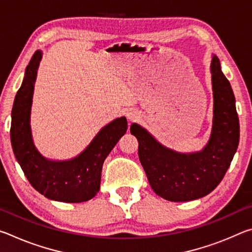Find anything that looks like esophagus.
<instances>
[{
	"mask_svg": "<svg viewBox=\"0 0 252 252\" xmlns=\"http://www.w3.org/2000/svg\"><path fill=\"white\" fill-rule=\"evenodd\" d=\"M126 119H127V121H130V122H133V121H135L136 119L139 118V113L136 112L135 110H129L126 112Z\"/></svg>",
	"mask_w": 252,
	"mask_h": 252,
	"instance_id": "1",
	"label": "esophagus"
}]
</instances>
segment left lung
Here are the masks:
<instances>
[{
  "mask_svg": "<svg viewBox=\"0 0 252 252\" xmlns=\"http://www.w3.org/2000/svg\"><path fill=\"white\" fill-rule=\"evenodd\" d=\"M213 91L212 129L202 150L182 153L161 144L138 123L130 127L139 142V159L152 190L169 201L185 202L202 198L222 180L239 144L236 99L219 59L211 60Z\"/></svg>",
  "mask_w": 252,
  "mask_h": 252,
  "instance_id": "left-lung-1",
  "label": "left lung"
}]
</instances>
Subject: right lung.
Returning <instances> with one entry per match:
<instances>
[{
	"label": "right lung",
	"instance_id": "1",
	"mask_svg": "<svg viewBox=\"0 0 252 252\" xmlns=\"http://www.w3.org/2000/svg\"><path fill=\"white\" fill-rule=\"evenodd\" d=\"M41 59V51H35L14 99L11 116L14 156L31 186L45 198L70 203L88 201L99 192L102 165L126 132V119L121 117L108 123L89 146L72 159L58 161L42 156L34 146L30 125L34 83Z\"/></svg>",
	"mask_w": 252,
	"mask_h": 252
}]
</instances>
